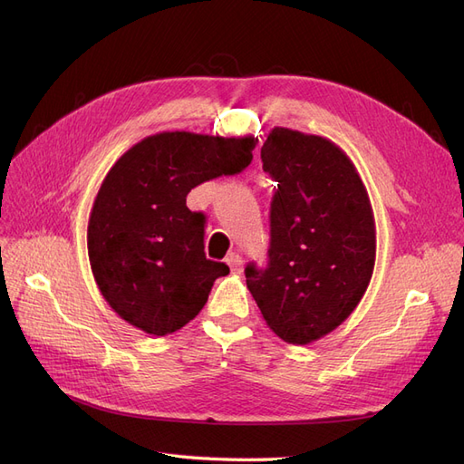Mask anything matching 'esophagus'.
<instances>
[{
    "instance_id": "obj_1",
    "label": "esophagus",
    "mask_w": 464,
    "mask_h": 464,
    "mask_svg": "<svg viewBox=\"0 0 464 464\" xmlns=\"http://www.w3.org/2000/svg\"><path fill=\"white\" fill-rule=\"evenodd\" d=\"M227 263L230 265V269H232L234 273H242V269H244V261H242V257L237 256V254H230V256L227 257Z\"/></svg>"
}]
</instances>
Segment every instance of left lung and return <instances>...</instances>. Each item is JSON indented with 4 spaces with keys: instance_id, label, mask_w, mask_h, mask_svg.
Returning a JSON list of instances; mask_svg holds the SVG:
<instances>
[{
    "instance_id": "1",
    "label": "left lung",
    "mask_w": 464,
    "mask_h": 464,
    "mask_svg": "<svg viewBox=\"0 0 464 464\" xmlns=\"http://www.w3.org/2000/svg\"><path fill=\"white\" fill-rule=\"evenodd\" d=\"M261 160L276 181L269 263H249L246 283L276 336L310 344L339 327L370 285L373 210L353 160L325 137L275 128Z\"/></svg>"
}]
</instances>
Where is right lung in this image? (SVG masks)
Segmentation results:
<instances>
[{
  "instance_id": "add662e5",
  "label": "right lung",
  "mask_w": 464,
  "mask_h": 464,
  "mask_svg": "<svg viewBox=\"0 0 464 464\" xmlns=\"http://www.w3.org/2000/svg\"><path fill=\"white\" fill-rule=\"evenodd\" d=\"M257 139L164 131L110 168L91 210L87 246L104 300L130 325L164 336L207 304L228 265L205 256V215L188 208L203 181L240 174Z\"/></svg>"
}]
</instances>
